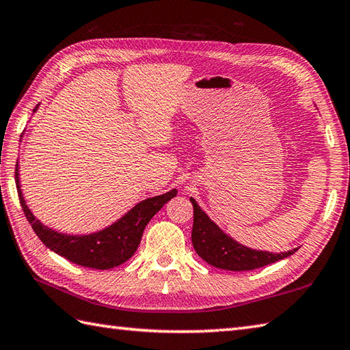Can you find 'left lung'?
Here are the masks:
<instances>
[{
	"label": "left lung",
	"mask_w": 350,
	"mask_h": 350,
	"mask_svg": "<svg viewBox=\"0 0 350 350\" xmlns=\"http://www.w3.org/2000/svg\"><path fill=\"white\" fill-rule=\"evenodd\" d=\"M189 200L194 206L192 245L197 254L215 267L226 271H252L278 262L298 251V248H293L284 252H269L245 247L222 232L197 204L196 198L191 197Z\"/></svg>",
	"instance_id": "8db88e82"
}]
</instances>
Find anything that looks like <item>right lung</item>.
<instances>
[{
	"mask_svg": "<svg viewBox=\"0 0 350 350\" xmlns=\"http://www.w3.org/2000/svg\"><path fill=\"white\" fill-rule=\"evenodd\" d=\"M37 108H39V105L34 108V113ZM14 179H16V188L22 209H24L25 217L29 224H31L34 233L39 236V239L51 251L68 258L69 262L100 271L120 266L135 254L141 242V236H143L148 221L154 217L156 212L161 211L163 204L177 194V189H171L162 196L146 198L133 206L120 219L99 230V232L88 234H68L44 226L29 211L21 189L19 163H16Z\"/></svg>",
	"mask_w": 350,
	"mask_h": 350,
	"instance_id": "obj_1",
	"label": "right lung"
}]
</instances>
